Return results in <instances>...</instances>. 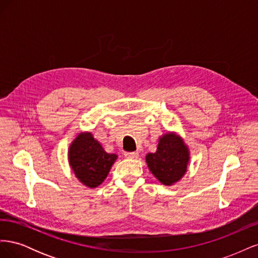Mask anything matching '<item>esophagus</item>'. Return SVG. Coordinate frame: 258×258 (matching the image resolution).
<instances>
[{"mask_svg": "<svg viewBox=\"0 0 258 258\" xmlns=\"http://www.w3.org/2000/svg\"><path fill=\"white\" fill-rule=\"evenodd\" d=\"M124 156H126L127 158L134 159V158H138L139 157V153L138 152H126V153H124Z\"/></svg>", "mask_w": 258, "mask_h": 258, "instance_id": "34e87169", "label": "esophagus"}]
</instances>
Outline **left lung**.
<instances>
[{
    "instance_id": "1",
    "label": "left lung",
    "mask_w": 258,
    "mask_h": 258,
    "mask_svg": "<svg viewBox=\"0 0 258 258\" xmlns=\"http://www.w3.org/2000/svg\"><path fill=\"white\" fill-rule=\"evenodd\" d=\"M190 159L184 140L174 132H168L158 140L157 151L145 157L147 167L158 181L167 186L175 184L187 171Z\"/></svg>"
}]
</instances>
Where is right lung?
Returning <instances> with one entry per match:
<instances>
[{"label": "right lung", "instance_id": "right-lung-1", "mask_svg": "<svg viewBox=\"0 0 258 258\" xmlns=\"http://www.w3.org/2000/svg\"><path fill=\"white\" fill-rule=\"evenodd\" d=\"M68 157L77 179L89 188H95L104 182L117 155L106 153L91 132H81L70 145Z\"/></svg>", "mask_w": 258, "mask_h": 258}]
</instances>
